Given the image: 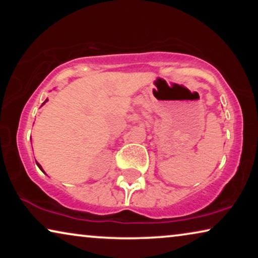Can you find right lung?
Returning a JSON list of instances; mask_svg holds the SVG:
<instances>
[{
  "label": "right lung",
  "instance_id": "add662e5",
  "mask_svg": "<svg viewBox=\"0 0 258 258\" xmlns=\"http://www.w3.org/2000/svg\"><path fill=\"white\" fill-rule=\"evenodd\" d=\"M47 101H48V100H45V102H47ZM45 102H44V103H45ZM44 103H43V104H44ZM36 164H37V165H38V168H40V169H41V170H42V168H41V165H40V164H38V163H37V162H36Z\"/></svg>",
  "mask_w": 258,
  "mask_h": 258
}]
</instances>
